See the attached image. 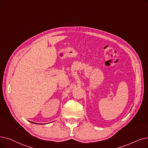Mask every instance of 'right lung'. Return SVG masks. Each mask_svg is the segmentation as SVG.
<instances>
[{"mask_svg":"<svg viewBox=\"0 0 148 148\" xmlns=\"http://www.w3.org/2000/svg\"><path fill=\"white\" fill-rule=\"evenodd\" d=\"M31 123H33V122H31Z\"/></svg>","mask_w":148,"mask_h":148,"instance_id":"obj_1","label":"right lung"}]
</instances>
